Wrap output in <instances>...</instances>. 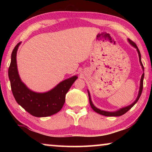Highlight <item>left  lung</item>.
Here are the masks:
<instances>
[{
	"mask_svg": "<svg viewBox=\"0 0 152 152\" xmlns=\"http://www.w3.org/2000/svg\"><path fill=\"white\" fill-rule=\"evenodd\" d=\"M128 42L129 43H130L131 45H132L133 47H134L136 50H137V51L138 53V56H139V59H140V63L141 64V68H142V70L144 72V68H143V66L142 64V62H141V53H140V51L139 50V49L137 48V46L136 45L135 43L132 42V40H130L129 39H128ZM143 78H144V73H143L142 76H141V78L140 80V90H139V92H138V95L137 96V99H135V101L133 102L132 104H131L130 105H129V106H127L125 107H123L121 109H120L119 110H116V111H113V112H110V111H106V110H101L99 109H98L96 107L94 106V104L92 103V100H91V94H90V92L88 90H87L88 91V97H89V102H90V104H91V107H92V109H93L95 112L99 113L100 115H104V116H107V117H119V116H121V115H124L125 113H127L129 110H130L134 106L135 104L138 101L139 99H140V97L141 94V92H142V90H143Z\"/></svg>",
	"mask_w": 152,
	"mask_h": 152,
	"instance_id": "8db88e82",
	"label": "left lung"
}]
</instances>
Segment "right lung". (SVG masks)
I'll return each instance as SVG.
<instances>
[{"label": "right lung", "mask_w": 152, "mask_h": 152, "mask_svg": "<svg viewBox=\"0 0 152 152\" xmlns=\"http://www.w3.org/2000/svg\"><path fill=\"white\" fill-rule=\"evenodd\" d=\"M20 43L15 46L11 54L9 78L12 94L17 103L31 115L37 117H49L58 113L65 102L66 94L76 80V75L64 80L50 91L36 92L22 82L17 64V52Z\"/></svg>", "instance_id": "1"}]
</instances>
